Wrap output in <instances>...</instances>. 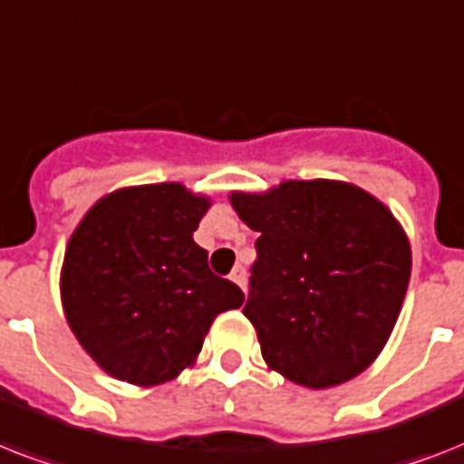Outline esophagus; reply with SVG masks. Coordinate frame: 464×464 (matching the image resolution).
Here are the masks:
<instances>
[{
  "label": "esophagus",
  "mask_w": 464,
  "mask_h": 464,
  "mask_svg": "<svg viewBox=\"0 0 464 464\" xmlns=\"http://www.w3.org/2000/svg\"><path fill=\"white\" fill-rule=\"evenodd\" d=\"M231 282H233V284H238L240 289L246 291V269L240 267V265H238V267H233V272H231Z\"/></svg>",
  "instance_id": "obj_1"
}]
</instances>
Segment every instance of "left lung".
Wrapping results in <instances>:
<instances>
[{"label": "left lung", "instance_id": "left-lung-1", "mask_svg": "<svg viewBox=\"0 0 464 464\" xmlns=\"http://www.w3.org/2000/svg\"><path fill=\"white\" fill-rule=\"evenodd\" d=\"M231 207L260 233L243 315L265 363L310 390L363 373L410 286V238L392 211L359 185L324 178L231 192Z\"/></svg>", "mask_w": 464, "mask_h": 464}]
</instances>
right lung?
I'll return each instance as SVG.
<instances>
[{
  "label": "right lung",
  "mask_w": 464,
  "mask_h": 464,
  "mask_svg": "<svg viewBox=\"0 0 464 464\" xmlns=\"http://www.w3.org/2000/svg\"><path fill=\"white\" fill-rule=\"evenodd\" d=\"M211 199L182 182L132 185L91 207L64 250L62 308L83 352L151 388L195 366L211 323L246 296L192 238Z\"/></svg>",
  "instance_id": "obj_1"
}]
</instances>
